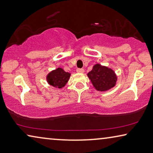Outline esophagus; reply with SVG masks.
<instances>
[{
  "label": "esophagus",
  "mask_w": 153,
  "mask_h": 153,
  "mask_svg": "<svg viewBox=\"0 0 153 153\" xmlns=\"http://www.w3.org/2000/svg\"><path fill=\"white\" fill-rule=\"evenodd\" d=\"M76 71L77 73H84V69H81V68H78V69H77Z\"/></svg>",
  "instance_id": "1"
}]
</instances>
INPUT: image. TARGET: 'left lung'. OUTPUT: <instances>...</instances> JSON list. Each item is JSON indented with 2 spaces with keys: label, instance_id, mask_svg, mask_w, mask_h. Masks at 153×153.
<instances>
[{
  "label": "left lung",
  "instance_id": "obj_1",
  "mask_svg": "<svg viewBox=\"0 0 153 153\" xmlns=\"http://www.w3.org/2000/svg\"><path fill=\"white\" fill-rule=\"evenodd\" d=\"M91 82L97 91H104L110 89L115 86L117 77L111 69L106 67L95 65L92 71L88 74Z\"/></svg>",
  "mask_w": 153,
  "mask_h": 153
}]
</instances>
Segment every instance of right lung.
<instances>
[{
  "instance_id": "1",
  "label": "right lung",
  "mask_w": 153,
  "mask_h": 153,
  "mask_svg": "<svg viewBox=\"0 0 153 153\" xmlns=\"http://www.w3.org/2000/svg\"><path fill=\"white\" fill-rule=\"evenodd\" d=\"M69 73L65 72L62 69L58 68L48 74L47 79L50 85L56 88H62L69 80L70 77Z\"/></svg>"
}]
</instances>
